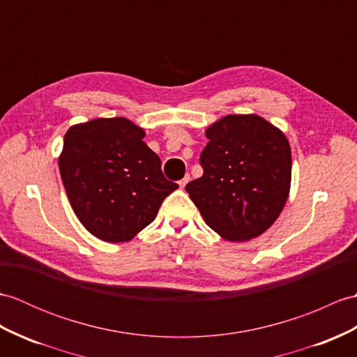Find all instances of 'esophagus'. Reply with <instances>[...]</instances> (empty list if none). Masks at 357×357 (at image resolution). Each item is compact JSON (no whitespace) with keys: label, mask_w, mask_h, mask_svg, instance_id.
<instances>
[{"label":"esophagus","mask_w":357,"mask_h":357,"mask_svg":"<svg viewBox=\"0 0 357 357\" xmlns=\"http://www.w3.org/2000/svg\"><path fill=\"white\" fill-rule=\"evenodd\" d=\"M188 181H190V175H185L184 178H182V179L179 181V187H181V188H184V187L187 185V182H188Z\"/></svg>","instance_id":"esophagus-1"}]
</instances>
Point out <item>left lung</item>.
Masks as SVG:
<instances>
[{"mask_svg":"<svg viewBox=\"0 0 357 357\" xmlns=\"http://www.w3.org/2000/svg\"><path fill=\"white\" fill-rule=\"evenodd\" d=\"M204 175L185 185L206 225L229 242L263 234L291 190L286 135L260 115H227L205 130Z\"/></svg>","mask_w":357,"mask_h":357,"instance_id":"obj_1","label":"left lung"}]
</instances>
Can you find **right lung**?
<instances>
[{"label": "right lung", "mask_w": 357, "mask_h": 357, "mask_svg": "<svg viewBox=\"0 0 357 357\" xmlns=\"http://www.w3.org/2000/svg\"><path fill=\"white\" fill-rule=\"evenodd\" d=\"M144 135L124 117L74 124L65 134L59 170L66 196L82 225L105 242L134 238L178 188Z\"/></svg>", "instance_id": "1"}]
</instances>
